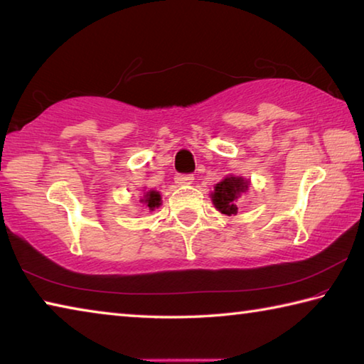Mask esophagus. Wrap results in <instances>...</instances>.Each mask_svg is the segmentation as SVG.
Segmentation results:
<instances>
[{"label": "esophagus", "mask_w": 364, "mask_h": 364, "mask_svg": "<svg viewBox=\"0 0 364 364\" xmlns=\"http://www.w3.org/2000/svg\"><path fill=\"white\" fill-rule=\"evenodd\" d=\"M175 181H176L178 184H193L194 176H193V175H178V176L175 178Z\"/></svg>", "instance_id": "esophagus-1"}]
</instances>
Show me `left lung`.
Segmentation results:
<instances>
[{
  "label": "left lung",
  "instance_id": "1",
  "mask_svg": "<svg viewBox=\"0 0 364 364\" xmlns=\"http://www.w3.org/2000/svg\"><path fill=\"white\" fill-rule=\"evenodd\" d=\"M250 181L242 176H226L215 186V191L211 193V200H213L215 208L221 211L223 215L232 216L239 211V197L247 193Z\"/></svg>",
  "mask_w": 364,
  "mask_h": 364
}]
</instances>
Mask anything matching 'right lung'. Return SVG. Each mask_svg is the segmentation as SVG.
<instances>
[{
    "label": "right lung",
    "instance_id": "obj_1",
    "mask_svg": "<svg viewBox=\"0 0 364 364\" xmlns=\"http://www.w3.org/2000/svg\"><path fill=\"white\" fill-rule=\"evenodd\" d=\"M161 194L157 193V191H148V193H144V196L141 197V203H144L146 205V207L149 208V210H154V208H159L161 207Z\"/></svg>",
    "mask_w": 364,
    "mask_h": 364
}]
</instances>
